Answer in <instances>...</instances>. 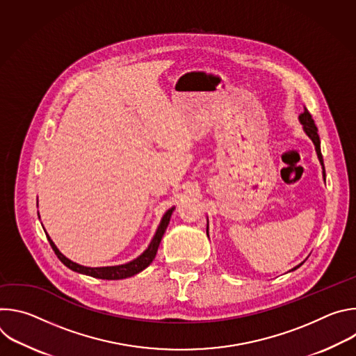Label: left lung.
Returning a JSON list of instances; mask_svg holds the SVG:
<instances>
[{
    "instance_id": "8db88e82",
    "label": "left lung",
    "mask_w": 356,
    "mask_h": 356,
    "mask_svg": "<svg viewBox=\"0 0 356 356\" xmlns=\"http://www.w3.org/2000/svg\"><path fill=\"white\" fill-rule=\"evenodd\" d=\"M300 122L302 124V128H304V131H306V134L310 136V139L314 142V145H316V150H317V156H318V159H320V163L323 165V173H324V180H325V169H324V161H323V155H321V149H320V136H318V129H317V127H316V124H314V120H313V117H312V114L307 111V110H304V113L302 114H300ZM207 235H209V227H207ZM302 264H300L298 266H296L294 269H291V270H296L297 268H300Z\"/></svg>"
}]
</instances>
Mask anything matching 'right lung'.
I'll return each instance as SVG.
<instances>
[{"mask_svg":"<svg viewBox=\"0 0 356 356\" xmlns=\"http://www.w3.org/2000/svg\"><path fill=\"white\" fill-rule=\"evenodd\" d=\"M175 207L170 209L162 218L161 221V225L154 236V239H152L150 245L147 246V249L142 253V255L136 259H134L132 262L129 264H125V265H120V266H107V268H86V266H81L79 264H74L72 262L70 259H67L65 255H62V253L59 252V249L56 248V245L52 242V239L47 236V241L50 242V246H52V249L55 250L56 257L60 259V262L63 265H66L69 269L74 270V272H79V273H83V275H88V276H92V277H97V279H106V280H120V279H127V277H131L139 272H142L145 268H147L152 261L155 259L156 257V252H158V248H159V243L162 241V236L169 225V221H170V217H172V213H173Z\"/></svg>","mask_w":356,"mask_h":356,"instance_id":"add662e5","label":"right lung"}]
</instances>
